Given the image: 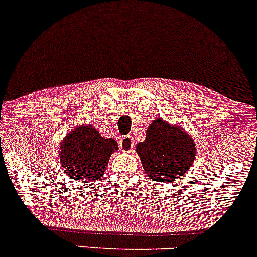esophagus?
<instances>
[{
	"mask_svg": "<svg viewBox=\"0 0 257 257\" xmlns=\"http://www.w3.org/2000/svg\"><path fill=\"white\" fill-rule=\"evenodd\" d=\"M119 147L123 152H131L134 147V139L132 135H125L120 139L119 141Z\"/></svg>",
	"mask_w": 257,
	"mask_h": 257,
	"instance_id": "obj_1",
	"label": "esophagus"
}]
</instances>
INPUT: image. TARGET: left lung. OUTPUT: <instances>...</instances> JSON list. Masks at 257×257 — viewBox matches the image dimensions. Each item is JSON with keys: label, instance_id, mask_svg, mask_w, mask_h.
I'll return each mask as SVG.
<instances>
[{"label": "left lung", "instance_id": "8db88e82", "mask_svg": "<svg viewBox=\"0 0 257 257\" xmlns=\"http://www.w3.org/2000/svg\"><path fill=\"white\" fill-rule=\"evenodd\" d=\"M137 152L147 176L164 184L175 181L190 169L196 145L184 129L157 118L147 129L145 141L138 144Z\"/></svg>", "mask_w": 257, "mask_h": 257}]
</instances>
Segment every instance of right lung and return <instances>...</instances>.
<instances>
[{"label":"right lung","instance_id":"obj_1","mask_svg":"<svg viewBox=\"0 0 257 257\" xmlns=\"http://www.w3.org/2000/svg\"><path fill=\"white\" fill-rule=\"evenodd\" d=\"M114 151H118L116 140L102 138L90 125L78 126L64 139L60 163L72 179L91 182L105 173Z\"/></svg>","mask_w":257,"mask_h":257}]
</instances>
